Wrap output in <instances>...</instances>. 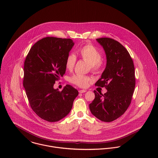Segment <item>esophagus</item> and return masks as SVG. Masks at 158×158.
Returning a JSON list of instances; mask_svg holds the SVG:
<instances>
[{"instance_id": "34e87169", "label": "esophagus", "mask_w": 158, "mask_h": 158, "mask_svg": "<svg viewBox=\"0 0 158 158\" xmlns=\"http://www.w3.org/2000/svg\"><path fill=\"white\" fill-rule=\"evenodd\" d=\"M87 91V90H84V89H81V90H79V92L80 93H85V92H86Z\"/></svg>"}]
</instances>
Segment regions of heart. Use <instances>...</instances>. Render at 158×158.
I'll return each instance as SVG.
<instances>
[{"label":"heart","instance_id":"obj_1","mask_svg":"<svg viewBox=\"0 0 158 158\" xmlns=\"http://www.w3.org/2000/svg\"><path fill=\"white\" fill-rule=\"evenodd\" d=\"M78 54L81 59L90 64L91 70L94 72H99L102 69V55L100 52L91 45H86L78 50ZM76 56L74 54H69L66 58V66L68 70H72L76 63ZM90 78L81 75H75L70 78V81L80 87H86L90 82Z\"/></svg>","mask_w":158,"mask_h":158}]
</instances>
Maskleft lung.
I'll return each mask as SVG.
<instances>
[{
    "label": "left lung",
    "instance_id": "8db88e82",
    "mask_svg": "<svg viewBox=\"0 0 158 158\" xmlns=\"http://www.w3.org/2000/svg\"><path fill=\"white\" fill-rule=\"evenodd\" d=\"M96 40L105 50L106 64L95 86L105 87L107 92L103 95L94 90L89 109L98 119L110 122L123 115L131 103L135 88V66L130 53L118 41L108 38Z\"/></svg>",
    "mask_w": 158,
    "mask_h": 158
}]
</instances>
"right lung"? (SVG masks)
I'll list each match as a JSON object with an SVG mask.
<instances>
[{"mask_svg":"<svg viewBox=\"0 0 158 158\" xmlns=\"http://www.w3.org/2000/svg\"><path fill=\"white\" fill-rule=\"evenodd\" d=\"M75 43L70 39L46 37L30 48L24 62L23 85L30 105L40 118L58 122L70 113L78 91L67 85L53 88L66 72V61Z\"/></svg>","mask_w":158,"mask_h":158,"instance_id":"1","label":"right lung"}]
</instances>
